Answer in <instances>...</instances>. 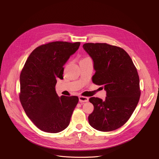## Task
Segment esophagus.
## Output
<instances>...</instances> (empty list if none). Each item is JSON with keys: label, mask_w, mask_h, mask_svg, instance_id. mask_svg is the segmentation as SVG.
I'll use <instances>...</instances> for the list:
<instances>
[{"label": "esophagus", "mask_w": 159, "mask_h": 159, "mask_svg": "<svg viewBox=\"0 0 159 159\" xmlns=\"http://www.w3.org/2000/svg\"><path fill=\"white\" fill-rule=\"evenodd\" d=\"M79 101L80 102H88V101H89V98L86 97L79 96Z\"/></svg>", "instance_id": "1"}]
</instances>
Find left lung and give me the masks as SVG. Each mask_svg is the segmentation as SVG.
Here are the masks:
<instances>
[{
	"label": "left lung",
	"mask_w": 159,
	"mask_h": 159,
	"mask_svg": "<svg viewBox=\"0 0 159 159\" xmlns=\"http://www.w3.org/2000/svg\"><path fill=\"white\" fill-rule=\"evenodd\" d=\"M82 47L93 61V82L106 91L104 101L89 98L94 110L88 116L89 123L101 131L115 130L129 120L138 104L140 90L137 70L121 48L106 43H86Z\"/></svg>",
	"instance_id": "left-lung-1"
}]
</instances>
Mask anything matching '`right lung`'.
<instances>
[{
  "label": "right lung",
  "mask_w": 159,
  "mask_h": 159,
  "mask_svg": "<svg viewBox=\"0 0 159 159\" xmlns=\"http://www.w3.org/2000/svg\"><path fill=\"white\" fill-rule=\"evenodd\" d=\"M80 43L56 41L31 53L20 75V101L29 119L40 130L56 133L68 126L79 98L58 97L57 79H63V66Z\"/></svg>",
  "instance_id": "1"
}]
</instances>
